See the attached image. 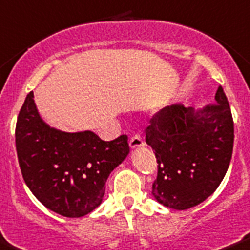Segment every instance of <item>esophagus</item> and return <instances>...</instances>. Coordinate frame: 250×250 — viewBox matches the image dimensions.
<instances>
[{
    "mask_svg": "<svg viewBox=\"0 0 250 250\" xmlns=\"http://www.w3.org/2000/svg\"><path fill=\"white\" fill-rule=\"evenodd\" d=\"M129 146H131V148H137L145 146L144 136L141 133H135L131 137V140H129Z\"/></svg>",
    "mask_w": 250,
    "mask_h": 250,
    "instance_id": "34e87169",
    "label": "esophagus"
}]
</instances>
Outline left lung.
Returning a JSON list of instances; mask_svg holds the SVG:
<instances>
[{"instance_id": "left-lung-1", "label": "left lung", "mask_w": 250, "mask_h": 250, "mask_svg": "<svg viewBox=\"0 0 250 250\" xmlns=\"http://www.w3.org/2000/svg\"><path fill=\"white\" fill-rule=\"evenodd\" d=\"M146 142L155 151L156 201L174 209L200 205L225 177L234 147V121L224 89L215 103L194 112L192 106H165L150 119Z\"/></svg>"}]
</instances>
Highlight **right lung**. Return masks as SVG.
I'll use <instances>...</instances> for the list:
<instances>
[{
    "label": "right lung",
    "instance_id": "right-lung-1",
    "mask_svg": "<svg viewBox=\"0 0 250 250\" xmlns=\"http://www.w3.org/2000/svg\"><path fill=\"white\" fill-rule=\"evenodd\" d=\"M15 142L22 178L50 211L81 217L99 206L109 174L129 152L128 137L103 141L91 131L61 132L42 121L33 91L19 113Z\"/></svg>",
    "mask_w": 250,
    "mask_h": 250
}]
</instances>
